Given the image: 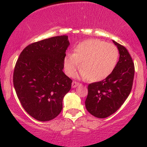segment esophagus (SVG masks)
<instances>
[{"instance_id":"esophagus-1","label":"esophagus","mask_w":147,"mask_h":147,"mask_svg":"<svg viewBox=\"0 0 147 147\" xmlns=\"http://www.w3.org/2000/svg\"><path fill=\"white\" fill-rule=\"evenodd\" d=\"M79 82H76V81H73V82H72V88L77 87V86H79Z\"/></svg>"}]
</instances>
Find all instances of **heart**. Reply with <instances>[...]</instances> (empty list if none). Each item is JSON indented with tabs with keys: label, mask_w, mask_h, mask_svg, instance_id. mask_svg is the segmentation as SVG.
Masks as SVG:
<instances>
[{
	"label": "heart",
	"mask_w": 147,
	"mask_h": 147,
	"mask_svg": "<svg viewBox=\"0 0 147 147\" xmlns=\"http://www.w3.org/2000/svg\"><path fill=\"white\" fill-rule=\"evenodd\" d=\"M119 52L111 43L99 39H88L79 43L74 53H68L63 60L65 73L70 77L75 75L80 67L81 75L92 82L106 78L117 64Z\"/></svg>",
	"instance_id": "1"
}]
</instances>
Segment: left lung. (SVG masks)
<instances>
[{
	"mask_svg": "<svg viewBox=\"0 0 147 147\" xmlns=\"http://www.w3.org/2000/svg\"><path fill=\"white\" fill-rule=\"evenodd\" d=\"M119 59L113 72L104 80L90 84L85 105L91 115L105 118L115 113L129 97L133 86L135 66L126 48L113 41Z\"/></svg>",
	"mask_w": 147,
	"mask_h": 147,
	"instance_id": "8db88e82",
	"label": "left lung"
}]
</instances>
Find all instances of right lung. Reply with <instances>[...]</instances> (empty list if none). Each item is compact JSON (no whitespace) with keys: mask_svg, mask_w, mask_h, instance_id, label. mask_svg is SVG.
<instances>
[{"mask_svg":"<svg viewBox=\"0 0 147 147\" xmlns=\"http://www.w3.org/2000/svg\"><path fill=\"white\" fill-rule=\"evenodd\" d=\"M67 35L31 43L20 54L13 74L18 99L30 116L50 121L62 110V101L71 88L72 80L63 72Z\"/></svg>","mask_w":147,"mask_h":147,"instance_id":"1","label":"right lung"}]
</instances>
